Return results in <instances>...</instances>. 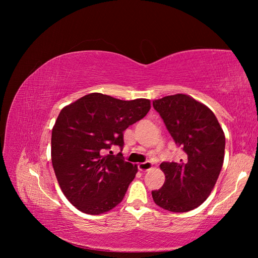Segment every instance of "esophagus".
<instances>
[{"label": "esophagus", "mask_w": 258, "mask_h": 258, "mask_svg": "<svg viewBox=\"0 0 258 258\" xmlns=\"http://www.w3.org/2000/svg\"><path fill=\"white\" fill-rule=\"evenodd\" d=\"M138 168H139L141 172H147V171H149V169L152 168V164L150 163V161H146V163L139 164V165H138Z\"/></svg>", "instance_id": "1"}]
</instances>
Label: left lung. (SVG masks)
Segmentation results:
<instances>
[{"instance_id":"obj_1","label":"left lung","mask_w":258,"mask_h":258,"mask_svg":"<svg viewBox=\"0 0 258 258\" xmlns=\"http://www.w3.org/2000/svg\"><path fill=\"white\" fill-rule=\"evenodd\" d=\"M166 128L183 150L178 161H164L165 182L151 192L152 199L168 212L185 213L211 195L224 160L225 137L214 112L186 94L152 101Z\"/></svg>"}]
</instances>
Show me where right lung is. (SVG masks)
Instances as JSON below:
<instances>
[{
  "label": "right lung",
  "instance_id": "right-lung-1",
  "mask_svg": "<svg viewBox=\"0 0 258 258\" xmlns=\"http://www.w3.org/2000/svg\"><path fill=\"white\" fill-rule=\"evenodd\" d=\"M149 110L148 99L124 101L90 93L60 111L52 128V166L63 195L78 211L99 215L123 200L138 166L120 152L103 154L112 146L121 149L124 131Z\"/></svg>",
  "mask_w": 258,
  "mask_h": 258
}]
</instances>
